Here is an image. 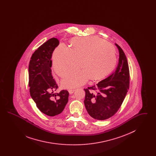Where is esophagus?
<instances>
[{
    "mask_svg": "<svg viewBox=\"0 0 156 156\" xmlns=\"http://www.w3.org/2000/svg\"><path fill=\"white\" fill-rule=\"evenodd\" d=\"M75 90V89H68V92H69V93L70 94H73V93L74 92Z\"/></svg>",
    "mask_w": 156,
    "mask_h": 156,
    "instance_id": "esophagus-1",
    "label": "esophagus"
}]
</instances>
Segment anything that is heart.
Returning <instances> with one entry per match:
<instances>
[{"mask_svg": "<svg viewBox=\"0 0 156 156\" xmlns=\"http://www.w3.org/2000/svg\"><path fill=\"white\" fill-rule=\"evenodd\" d=\"M72 48L64 44L55 48L52 55L53 67L64 77L80 68V72L67 76L62 81L66 88L81 86L88 81L103 78L116 64L115 49L110 43L97 36L75 37L71 40Z\"/></svg>", "mask_w": 156, "mask_h": 156, "instance_id": "b5f03b06", "label": "heart"}]
</instances>
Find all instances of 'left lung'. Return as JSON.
Masks as SVG:
<instances>
[{
    "instance_id": "1",
    "label": "left lung",
    "mask_w": 156,
    "mask_h": 156,
    "mask_svg": "<svg viewBox=\"0 0 156 156\" xmlns=\"http://www.w3.org/2000/svg\"><path fill=\"white\" fill-rule=\"evenodd\" d=\"M119 52V62L115 72L97 85L84 89V105L89 115L97 120L113 116L123 103L129 87V69L126 55L115 44Z\"/></svg>"
}]
</instances>
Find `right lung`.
<instances>
[{
	"label": "right lung",
	"mask_w": 156,
	"mask_h": 156,
	"mask_svg": "<svg viewBox=\"0 0 156 156\" xmlns=\"http://www.w3.org/2000/svg\"><path fill=\"white\" fill-rule=\"evenodd\" d=\"M59 43L54 37L47 40L33 54L29 66L30 95L38 109L49 116L59 115L68 101L67 90L55 92L58 85L51 74L52 52Z\"/></svg>",
	"instance_id": "right-lung-1"
}]
</instances>
